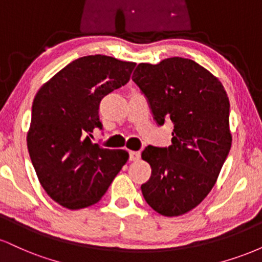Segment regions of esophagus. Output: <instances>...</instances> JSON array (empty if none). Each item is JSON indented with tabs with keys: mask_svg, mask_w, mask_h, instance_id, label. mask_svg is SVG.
Wrapping results in <instances>:
<instances>
[{
	"mask_svg": "<svg viewBox=\"0 0 262 262\" xmlns=\"http://www.w3.org/2000/svg\"><path fill=\"white\" fill-rule=\"evenodd\" d=\"M140 159L139 151H129V160L130 161H138Z\"/></svg>",
	"mask_w": 262,
	"mask_h": 262,
	"instance_id": "1",
	"label": "esophagus"
}]
</instances>
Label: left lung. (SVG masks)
<instances>
[{
	"mask_svg": "<svg viewBox=\"0 0 262 262\" xmlns=\"http://www.w3.org/2000/svg\"><path fill=\"white\" fill-rule=\"evenodd\" d=\"M132 80L155 122L173 123L170 146L149 145L141 152L151 166L149 181L141 185L143 196L161 215L185 214L207 197L229 154V98L217 77L179 56L139 64Z\"/></svg>",
	"mask_w": 262,
	"mask_h": 262,
	"instance_id": "1",
	"label": "left lung"
}]
</instances>
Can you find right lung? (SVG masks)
I'll use <instances>...</instances> for the list:
<instances>
[{
	"mask_svg": "<svg viewBox=\"0 0 262 262\" xmlns=\"http://www.w3.org/2000/svg\"><path fill=\"white\" fill-rule=\"evenodd\" d=\"M135 62L89 55L74 60L40 87L27 135L39 182L52 200L81 209L103 197L129 158L91 141L102 98L124 86Z\"/></svg>",
	"mask_w": 262,
	"mask_h": 262,
	"instance_id": "add662e5",
	"label": "right lung"
}]
</instances>
